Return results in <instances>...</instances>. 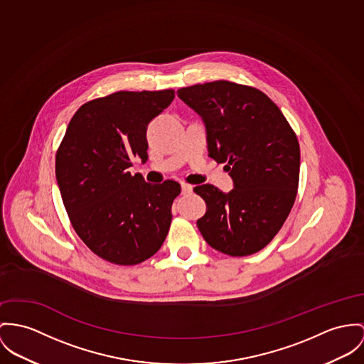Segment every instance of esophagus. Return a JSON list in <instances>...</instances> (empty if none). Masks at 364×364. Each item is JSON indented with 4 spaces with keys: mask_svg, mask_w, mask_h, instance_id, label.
Masks as SVG:
<instances>
[{
    "mask_svg": "<svg viewBox=\"0 0 364 364\" xmlns=\"http://www.w3.org/2000/svg\"><path fill=\"white\" fill-rule=\"evenodd\" d=\"M181 193H183V196H188V194H191V193H193V186L183 183V184H181Z\"/></svg>",
    "mask_w": 364,
    "mask_h": 364,
    "instance_id": "esophagus-1",
    "label": "esophagus"
}]
</instances>
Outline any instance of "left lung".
Masks as SVG:
<instances>
[{
    "instance_id": "obj_1",
    "label": "left lung",
    "mask_w": 364,
    "mask_h": 364,
    "mask_svg": "<svg viewBox=\"0 0 364 364\" xmlns=\"http://www.w3.org/2000/svg\"><path fill=\"white\" fill-rule=\"evenodd\" d=\"M203 120L209 156L232 178L223 193L194 188L206 202L196 225L205 241L230 256L263 250L280 231L296 198L299 142L279 107L262 91L225 80L177 90Z\"/></svg>"
}]
</instances>
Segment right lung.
I'll return each instance as SVG.
<instances>
[{"mask_svg":"<svg viewBox=\"0 0 364 364\" xmlns=\"http://www.w3.org/2000/svg\"><path fill=\"white\" fill-rule=\"evenodd\" d=\"M173 100V90L117 91L85 102L56 151V181L70 223L91 251L114 264L149 259L168 235L180 184H149L129 168L137 156L146 162V127Z\"/></svg>","mask_w":364,"mask_h":364,"instance_id":"1","label":"right lung"}]
</instances>
